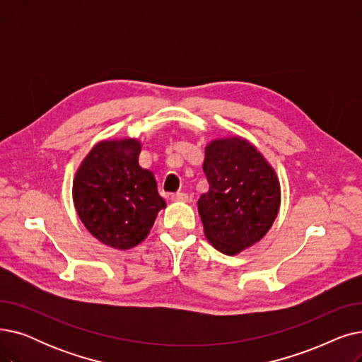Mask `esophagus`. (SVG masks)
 I'll return each instance as SVG.
<instances>
[{"label":"esophagus","mask_w":362,"mask_h":362,"mask_svg":"<svg viewBox=\"0 0 362 362\" xmlns=\"http://www.w3.org/2000/svg\"><path fill=\"white\" fill-rule=\"evenodd\" d=\"M187 199H189L187 194H183V192H177V194L171 195V201H175V202H187Z\"/></svg>","instance_id":"esophagus-1"}]
</instances>
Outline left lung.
<instances>
[{"instance_id": "8db88e82", "label": "left lung", "mask_w": 362, "mask_h": 362, "mask_svg": "<svg viewBox=\"0 0 362 362\" xmlns=\"http://www.w3.org/2000/svg\"><path fill=\"white\" fill-rule=\"evenodd\" d=\"M202 170L208 180L198 199L204 235L221 254L238 255L267 235L279 214L276 170L238 135L206 144Z\"/></svg>"}]
</instances>
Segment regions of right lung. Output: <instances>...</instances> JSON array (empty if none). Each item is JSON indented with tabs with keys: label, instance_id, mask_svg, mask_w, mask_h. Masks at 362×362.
Returning a JSON list of instances; mask_svg holds the SVG:
<instances>
[{
	"label": "right lung",
	"instance_id": "1",
	"mask_svg": "<svg viewBox=\"0 0 362 362\" xmlns=\"http://www.w3.org/2000/svg\"><path fill=\"white\" fill-rule=\"evenodd\" d=\"M141 141L104 139L76 170L73 204L86 230L114 250L135 248L149 235L165 201L151 170L139 165Z\"/></svg>",
	"mask_w": 362,
	"mask_h": 362
}]
</instances>
